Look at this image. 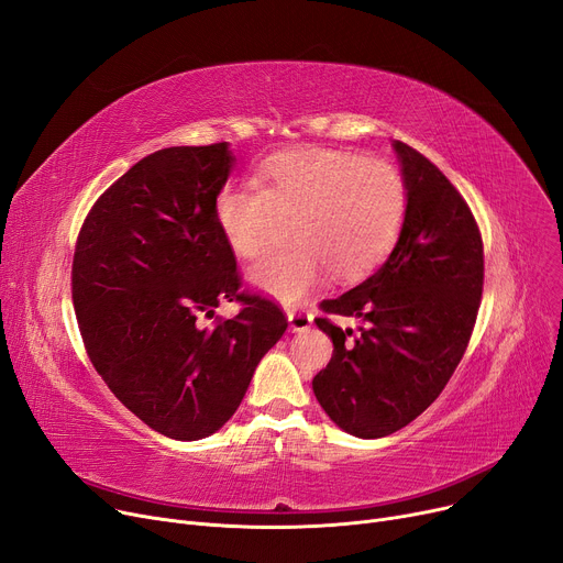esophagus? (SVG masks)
Wrapping results in <instances>:
<instances>
[{"mask_svg": "<svg viewBox=\"0 0 563 563\" xmlns=\"http://www.w3.org/2000/svg\"><path fill=\"white\" fill-rule=\"evenodd\" d=\"M287 321H289L291 333H301V331L310 329L312 314L308 310H287Z\"/></svg>", "mask_w": 563, "mask_h": 563, "instance_id": "obj_1", "label": "esophagus"}]
</instances>
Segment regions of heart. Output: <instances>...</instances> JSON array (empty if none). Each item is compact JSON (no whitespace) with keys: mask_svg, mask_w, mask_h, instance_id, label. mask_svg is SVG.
I'll return each mask as SVG.
<instances>
[{"mask_svg":"<svg viewBox=\"0 0 563 563\" xmlns=\"http://www.w3.org/2000/svg\"><path fill=\"white\" fill-rule=\"evenodd\" d=\"M408 210V189L397 166L335 147H299L264 159L255 187L225 185L214 198V219L240 257L260 255L280 223H291L285 251L257 260L249 283L294 303L333 274L358 280L395 249Z\"/></svg>","mask_w":563,"mask_h":563,"instance_id":"1","label":"heart"}]
</instances>
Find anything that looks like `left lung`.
Masks as SVG:
<instances>
[{
    "mask_svg": "<svg viewBox=\"0 0 563 563\" xmlns=\"http://www.w3.org/2000/svg\"><path fill=\"white\" fill-rule=\"evenodd\" d=\"M408 210L378 269L321 310L358 319L356 331L329 317L333 340L312 390L327 416L356 438H383L424 412L448 386L475 329L484 289V244L454 185L424 155L393 141Z\"/></svg>",
    "mask_w": 563,
    "mask_h": 563,
    "instance_id": "8db88e82",
    "label": "left lung"
}]
</instances>
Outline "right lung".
<instances>
[{
    "instance_id": "add662e5",
    "label": "right lung",
    "mask_w": 563,
    "mask_h": 563,
    "mask_svg": "<svg viewBox=\"0 0 563 563\" xmlns=\"http://www.w3.org/2000/svg\"><path fill=\"white\" fill-rule=\"evenodd\" d=\"M232 164L228 143L147 155L96 200L77 236L73 303L88 358L118 401L173 440L219 431L287 329L274 301L240 291L217 225ZM225 298L243 312L202 328Z\"/></svg>"
}]
</instances>
